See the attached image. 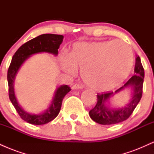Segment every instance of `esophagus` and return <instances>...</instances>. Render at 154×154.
I'll return each mask as SVG.
<instances>
[{
  "label": "esophagus",
  "mask_w": 154,
  "mask_h": 154,
  "mask_svg": "<svg viewBox=\"0 0 154 154\" xmlns=\"http://www.w3.org/2000/svg\"><path fill=\"white\" fill-rule=\"evenodd\" d=\"M82 88H83V86L82 85H80V84H75L72 87V89H75H75H82Z\"/></svg>",
  "instance_id": "34e87169"
}]
</instances>
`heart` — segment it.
I'll return each instance as SVG.
<instances>
[{
    "label": "heart",
    "mask_w": 154,
    "mask_h": 154,
    "mask_svg": "<svg viewBox=\"0 0 154 154\" xmlns=\"http://www.w3.org/2000/svg\"><path fill=\"white\" fill-rule=\"evenodd\" d=\"M133 55L121 40L76 43L69 58L61 59L64 72L75 75L82 69L84 82L96 91H105L121 84L130 73Z\"/></svg>",
    "instance_id": "obj_1"
}]
</instances>
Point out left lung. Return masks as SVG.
Masks as SVG:
<instances>
[{"mask_svg": "<svg viewBox=\"0 0 154 154\" xmlns=\"http://www.w3.org/2000/svg\"><path fill=\"white\" fill-rule=\"evenodd\" d=\"M134 75L125 85L116 90L115 93H119L127 88L132 90V98L128 105L119 109H111L106 105L111 96L114 95L111 93H103L97 95V103L93 109L89 111L90 116L95 122L100 125H114L125 121L130 117L141 99L143 94V85L144 79V69L141 63L139 56L136 57Z\"/></svg>", "mask_w": 154, "mask_h": 154, "instance_id": "left-lung-1", "label": "left lung"}]
</instances>
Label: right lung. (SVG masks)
Wrapping results in <instances>:
<instances>
[{"label": "right lung", "instance_id": "right-lung-1", "mask_svg": "<svg viewBox=\"0 0 154 154\" xmlns=\"http://www.w3.org/2000/svg\"><path fill=\"white\" fill-rule=\"evenodd\" d=\"M63 36L61 35L43 34L29 40L16 51L12 57L11 62L8 69L7 79L8 84L9 99L17 110L20 117L32 125H41L50 122L59 114L61 110L63 98L71 91L68 85H61L57 88L49 108L40 114H30L20 106L14 92V79L20 66L32 55L38 53H48L57 56L58 49L63 41Z\"/></svg>", "mask_w": 154, "mask_h": 154}]
</instances>
